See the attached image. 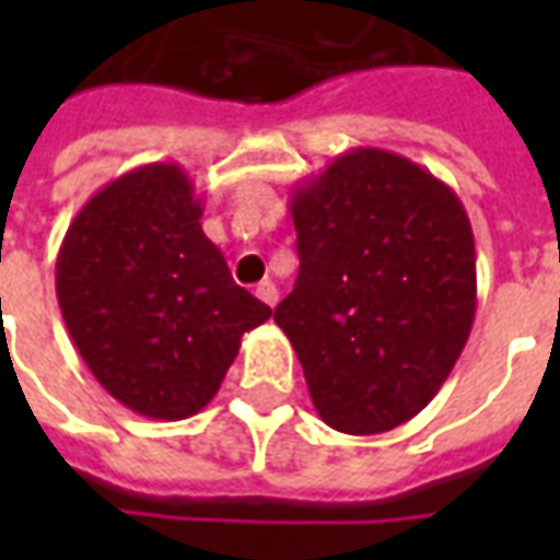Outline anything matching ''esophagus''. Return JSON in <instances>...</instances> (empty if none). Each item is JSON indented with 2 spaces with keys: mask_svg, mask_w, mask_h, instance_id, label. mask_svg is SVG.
Wrapping results in <instances>:
<instances>
[{
  "mask_svg": "<svg viewBox=\"0 0 560 560\" xmlns=\"http://www.w3.org/2000/svg\"><path fill=\"white\" fill-rule=\"evenodd\" d=\"M255 296L260 300V303H267V305H276L279 303V291H276V284L269 279H264L260 284L255 288Z\"/></svg>",
  "mask_w": 560,
  "mask_h": 560,
  "instance_id": "obj_1",
  "label": "esophagus"
}]
</instances>
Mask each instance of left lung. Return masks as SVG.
<instances>
[{
    "label": "left lung",
    "mask_w": 560,
    "mask_h": 560,
    "mask_svg": "<svg viewBox=\"0 0 560 560\" xmlns=\"http://www.w3.org/2000/svg\"><path fill=\"white\" fill-rule=\"evenodd\" d=\"M300 276L276 324L320 420L396 429L434 399L477 312V252L456 191L396 152L357 147L293 188Z\"/></svg>",
    "instance_id": "8db88e82"
}]
</instances>
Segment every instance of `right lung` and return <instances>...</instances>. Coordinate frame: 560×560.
Instances as JSON below:
<instances>
[{"label": "right lung", "instance_id": "add662e5", "mask_svg": "<svg viewBox=\"0 0 560 560\" xmlns=\"http://www.w3.org/2000/svg\"><path fill=\"white\" fill-rule=\"evenodd\" d=\"M173 161L116 176L83 203L56 257V300L95 381L128 411H203L248 329L272 308L231 279Z\"/></svg>", "mask_w": 560, "mask_h": 560}]
</instances>
